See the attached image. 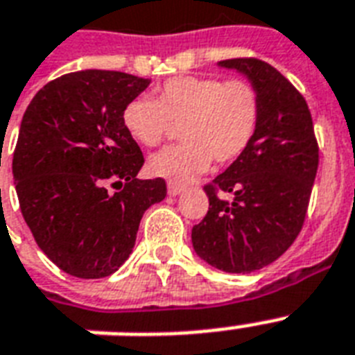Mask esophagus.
Listing matches in <instances>:
<instances>
[{
  "instance_id": "obj_1",
  "label": "esophagus",
  "mask_w": 355,
  "mask_h": 355,
  "mask_svg": "<svg viewBox=\"0 0 355 355\" xmlns=\"http://www.w3.org/2000/svg\"><path fill=\"white\" fill-rule=\"evenodd\" d=\"M182 191H184V186H180V184L169 182V186H167V193L171 195V197H177V195H180Z\"/></svg>"
}]
</instances>
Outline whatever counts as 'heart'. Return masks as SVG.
<instances>
[{
	"label": "heart",
	"instance_id": "heart-1",
	"mask_svg": "<svg viewBox=\"0 0 355 355\" xmlns=\"http://www.w3.org/2000/svg\"><path fill=\"white\" fill-rule=\"evenodd\" d=\"M261 118V99L252 83L217 77H173L156 90V99L139 96L123 108V127L144 147H156L171 123H182V144L156 153L147 162L150 175L188 182L211 164L236 162L250 147Z\"/></svg>",
	"mask_w": 355,
	"mask_h": 355
}]
</instances>
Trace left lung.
<instances>
[{
  "label": "left lung",
  "instance_id": "8db88e82",
  "mask_svg": "<svg viewBox=\"0 0 355 355\" xmlns=\"http://www.w3.org/2000/svg\"><path fill=\"white\" fill-rule=\"evenodd\" d=\"M256 86L261 118L252 144L205 191L208 214L191 230L197 256L225 272L247 275L278 259L306 219L319 167L311 114L295 86L258 58H230Z\"/></svg>",
  "mask_w": 355,
  "mask_h": 355
}]
</instances>
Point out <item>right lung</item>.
I'll use <instances>...</instances> for the list:
<instances>
[{
    "mask_svg": "<svg viewBox=\"0 0 355 355\" xmlns=\"http://www.w3.org/2000/svg\"><path fill=\"white\" fill-rule=\"evenodd\" d=\"M149 85L85 69L47 83L25 110L12 158L19 208L42 252L68 275L116 272L145 210L166 199L164 178L136 177L144 155L121 119Z\"/></svg>",
    "mask_w": 355,
    "mask_h": 355,
    "instance_id": "1",
    "label": "right lung"
}]
</instances>
